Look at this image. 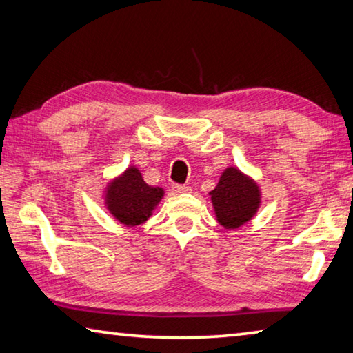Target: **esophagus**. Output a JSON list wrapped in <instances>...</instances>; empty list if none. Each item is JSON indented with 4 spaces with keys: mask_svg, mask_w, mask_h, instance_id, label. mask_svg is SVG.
Wrapping results in <instances>:
<instances>
[{
    "mask_svg": "<svg viewBox=\"0 0 353 353\" xmlns=\"http://www.w3.org/2000/svg\"><path fill=\"white\" fill-rule=\"evenodd\" d=\"M171 188L174 193H188V191L191 190L190 187H187V185H179V183H172Z\"/></svg>",
    "mask_w": 353,
    "mask_h": 353,
    "instance_id": "esophagus-1",
    "label": "esophagus"
}]
</instances>
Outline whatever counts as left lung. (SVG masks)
<instances>
[{"mask_svg":"<svg viewBox=\"0 0 353 353\" xmlns=\"http://www.w3.org/2000/svg\"><path fill=\"white\" fill-rule=\"evenodd\" d=\"M217 221L225 228H238L252 219L259 208V188L239 170L227 168L217 187L211 191Z\"/></svg>","mask_w":353,"mask_h":353,"instance_id":"left-lung-1","label":"left lung"}]
</instances>
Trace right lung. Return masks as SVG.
Returning a JSON list of instances; mask_svg holds the SVG:
<instances>
[{
	"label": "right lung",
	"mask_w": 353,
	"mask_h": 353,
	"mask_svg": "<svg viewBox=\"0 0 353 353\" xmlns=\"http://www.w3.org/2000/svg\"><path fill=\"white\" fill-rule=\"evenodd\" d=\"M163 196V190L150 187L137 168H128L106 191L108 210L125 225H140L151 216Z\"/></svg>",
	"instance_id": "add662e5"
}]
</instances>
